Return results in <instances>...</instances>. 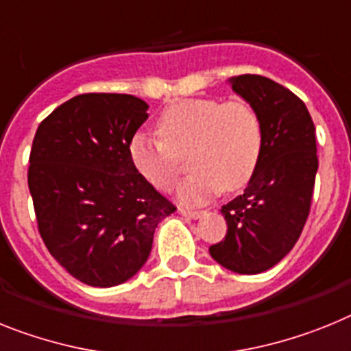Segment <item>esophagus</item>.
I'll return each instance as SVG.
<instances>
[{
  "instance_id": "obj_1",
  "label": "esophagus",
  "mask_w": 351,
  "mask_h": 351,
  "mask_svg": "<svg viewBox=\"0 0 351 351\" xmlns=\"http://www.w3.org/2000/svg\"><path fill=\"white\" fill-rule=\"evenodd\" d=\"M178 214L184 217H191V219H198V217H202L203 210H187V208H178Z\"/></svg>"
}]
</instances>
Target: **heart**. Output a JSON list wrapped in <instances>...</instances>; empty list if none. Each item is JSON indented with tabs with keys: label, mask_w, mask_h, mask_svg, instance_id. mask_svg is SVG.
Masks as SVG:
<instances>
[{
	"label": "heart",
	"mask_w": 351,
	"mask_h": 351,
	"mask_svg": "<svg viewBox=\"0 0 351 351\" xmlns=\"http://www.w3.org/2000/svg\"><path fill=\"white\" fill-rule=\"evenodd\" d=\"M160 141L135 135L130 158L144 180L169 191L182 173V160L193 175L180 185L178 199L199 205L214 194L234 193L252 180L261 160L262 123L243 99L191 98L167 107L157 119Z\"/></svg>",
	"instance_id": "b5f03b06"
}]
</instances>
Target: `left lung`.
<instances>
[{"instance_id":"left-lung-1","label":"left lung","mask_w":351,"mask_h":351,"mask_svg":"<svg viewBox=\"0 0 351 351\" xmlns=\"http://www.w3.org/2000/svg\"><path fill=\"white\" fill-rule=\"evenodd\" d=\"M262 123V153L244 193L221 207L225 239L210 257L226 269L257 275L282 261L308 217L317 173L316 128L305 103L284 85L261 75L230 78Z\"/></svg>"}]
</instances>
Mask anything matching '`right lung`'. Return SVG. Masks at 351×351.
<instances>
[{
    "mask_svg": "<svg viewBox=\"0 0 351 351\" xmlns=\"http://www.w3.org/2000/svg\"><path fill=\"white\" fill-rule=\"evenodd\" d=\"M148 103L130 94H80L37 128L28 187L39 234L71 276L93 287L130 280L175 205L130 158Z\"/></svg>",
    "mask_w": 351,
    "mask_h": 351,
    "instance_id": "add662e5",
    "label": "right lung"
}]
</instances>
